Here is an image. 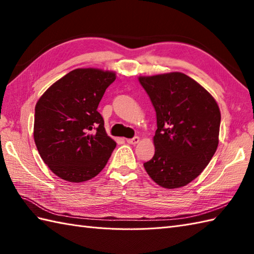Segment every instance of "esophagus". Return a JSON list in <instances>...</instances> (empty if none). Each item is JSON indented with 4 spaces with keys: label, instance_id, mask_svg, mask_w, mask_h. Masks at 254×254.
Masks as SVG:
<instances>
[{
    "label": "esophagus",
    "instance_id": "1",
    "mask_svg": "<svg viewBox=\"0 0 254 254\" xmlns=\"http://www.w3.org/2000/svg\"><path fill=\"white\" fill-rule=\"evenodd\" d=\"M139 142V137L138 136H134L133 138H127V143L128 144H132V145H135Z\"/></svg>",
    "mask_w": 254,
    "mask_h": 254
}]
</instances>
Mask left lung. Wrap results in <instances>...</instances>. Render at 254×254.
<instances>
[{"label":"left lung","mask_w":254,"mask_h":254,"mask_svg":"<svg viewBox=\"0 0 254 254\" xmlns=\"http://www.w3.org/2000/svg\"><path fill=\"white\" fill-rule=\"evenodd\" d=\"M155 108L154 157L144 164L158 186L177 189L201 174L218 146L220 111L213 96L188 75L139 76Z\"/></svg>","instance_id":"left-lung-1"}]
</instances>
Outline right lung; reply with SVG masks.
<instances>
[{"label": "right lung", "mask_w": 254, "mask_h": 254, "mask_svg": "<svg viewBox=\"0 0 254 254\" xmlns=\"http://www.w3.org/2000/svg\"><path fill=\"white\" fill-rule=\"evenodd\" d=\"M116 73L76 68L48 88L35 108L34 138L53 174L84 182L105 168L117 144L107 135L97 111Z\"/></svg>", "instance_id": "1"}]
</instances>
